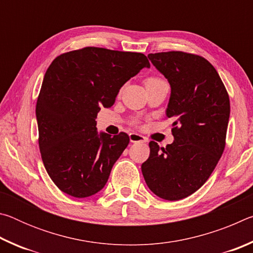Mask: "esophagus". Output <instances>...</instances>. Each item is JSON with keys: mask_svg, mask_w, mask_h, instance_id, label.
Listing matches in <instances>:
<instances>
[{"mask_svg": "<svg viewBox=\"0 0 253 253\" xmlns=\"http://www.w3.org/2000/svg\"><path fill=\"white\" fill-rule=\"evenodd\" d=\"M129 139L131 143H144L146 142V137L138 134V132H130Z\"/></svg>", "mask_w": 253, "mask_h": 253, "instance_id": "obj_1", "label": "esophagus"}]
</instances>
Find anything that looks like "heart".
Masks as SVG:
<instances>
[{"mask_svg":"<svg viewBox=\"0 0 253 253\" xmlns=\"http://www.w3.org/2000/svg\"><path fill=\"white\" fill-rule=\"evenodd\" d=\"M161 81H164L161 78H158V77H148V78L145 80V85H149V84H157V83H161ZM135 124L137 123V121L134 122Z\"/></svg>","mask_w":253,"mask_h":253,"instance_id":"obj_1","label":"heart"}]
</instances>
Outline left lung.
<instances>
[{"instance_id":"obj_1","label":"left lung","mask_w":253,"mask_h":253,"mask_svg":"<svg viewBox=\"0 0 253 253\" xmlns=\"http://www.w3.org/2000/svg\"><path fill=\"white\" fill-rule=\"evenodd\" d=\"M148 58L172 88L166 117L174 119V142L160 147L152 140L142 172L154 194L177 201L208 181L224 151L229 93L215 68L199 54L168 51Z\"/></svg>"}]
</instances>
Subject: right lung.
Returning <instances> with one entry per match:
<instances>
[{
	"label": "right lung",
	"mask_w": 253,
	"mask_h": 253,
	"mask_svg": "<svg viewBox=\"0 0 253 253\" xmlns=\"http://www.w3.org/2000/svg\"><path fill=\"white\" fill-rule=\"evenodd\" d=\"M145 67L151 65L143 53L97 46L65 52L51 63L36 114L42 162L60 191L87 198L106 185L129 136L97 135V114Z\"/></svg>",
	"instance_id": "obj_1"
}]
</instances>
